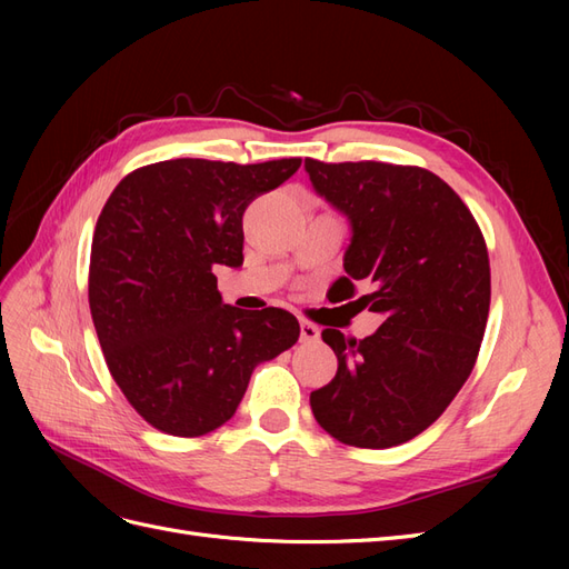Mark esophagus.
<instances>
[{
  "instance_id": "esophagus-1",
  "label": "esophagus",
  "mask_w": 569,
  "mask_h": 569,
  "mask_svg": "<svg viewBox=\"0 0 569 569\" xmlns=\"http://www.w3.org/2000/svg\"><path fill=\"white\" fill-rule=\"evenodd\" d=\"M318 339H320V330H318V327H316L313 322L301 320V341H303V343H313V341H318Z\"/></svg>"
}]
</instances>
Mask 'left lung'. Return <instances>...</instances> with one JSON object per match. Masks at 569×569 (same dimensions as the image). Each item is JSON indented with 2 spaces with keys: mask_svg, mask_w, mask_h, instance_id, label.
Instances as JSON below:
<instances>
[{
  "mask_svg": "<svg viewBox=\"0 0 569 569\" xmlns=\"http://www.w3.org/2000/svg\"><path fill=\"white\" fill-rule=\"evenodd\" d=\"M308 178L347 216L343 299L356 284L387 320L366 339L325 330L335 380L311 393L318 425L341 443L389 449L410 441L449 408L468 380L489 318L491 272L485 237L468 206L435 173L380 161L306 159Z\"/></svg>",
  "mask_w": 569,
  "mask_h": 569,
  "instance_id": "1",
  "label": "left lung"
}]
</instances>
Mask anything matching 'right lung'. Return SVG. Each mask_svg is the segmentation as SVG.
I'll return each instance as SVG.
<instances>
[{"label": "right lung", "mask_w": 569, "mask_h": 569, "mask_svg": "<svg viewBox=\"0 0 569 569\" xmlns=\"http://www.w3.org/2000/svg\"><path fill=\"white\" fill-rule=\"evenodd\" d=\"M301 159H173L132 170L101 209L90 256V311L107 366L130 406L173 437L226 425L251 372L291 349L282 308L222 303L216 266L244 263L247 206Z\"/></svg>", "instance_id": "right-lung-1"}]
</instances>
